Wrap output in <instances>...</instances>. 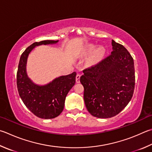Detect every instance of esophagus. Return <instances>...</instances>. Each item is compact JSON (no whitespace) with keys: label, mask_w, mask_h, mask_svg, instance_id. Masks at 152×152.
<instances>
[{"label":"esophagus","mask_w":152,"mask_h":152,"mask_svg":"<svg viewBox=\"0 0 152 152\" xmlns=\"http://www.w3.org/2000/svg\"><path fill=\"white\" fill-rule=\"evenodd\" d=\"M80 74H77L76 76V81L77 83H79L80 82Z\"/></svg>","instance_id":"obj_1"}]
</instances>
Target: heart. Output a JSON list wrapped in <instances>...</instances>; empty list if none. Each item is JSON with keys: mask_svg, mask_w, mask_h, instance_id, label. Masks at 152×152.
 Listing matches in <instances>:
<instances>
[{"mask_svg": "<svg viewBox=\"0 0 152 152\" xmlns=\"http://www.w3.org/2000/svg\"><path fill=\"white\" fill-rule=\"evenodd\" d=\"M93 49H94V46L92 45L88 46L85 50L86 54H90V52L92 51ZM104 49L102 47H98L96 49L94 50V51L91 53L90 56L89 57V60H89V62L91 63L96 62L97 60L100 59L102 56V55L104 54Z\"/></svg>", "mask_w": 152, "mask_h": 152, "instance_id": "obj_1", "label": "heart"}]
</instances>
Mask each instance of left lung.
Listing matches in <instances>:
<instances>
[{"mask_svg":"<svg viewBox=\"0 0 152 152\" xmlns=\"http://www.w3.org/2000/svg\"><path fill=\"white\" fill-rule=\"evenodd\" d=\"M111 54L97 64L83 70L80 77L84 100L93 116L109 118L125 108L135 87L134 59L127 49L112 40Z\"/></svg>","mask_w":152,"mask_h":152,"instance_id":"8db88e82","label":"left lung"}]
</instances>
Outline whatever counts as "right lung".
<instances>
[{"mask_svg":"<svg viewBox=\"0 0 152 152\" xmlns=\"http://www.w3.org/2000/svg\"><path fill=\"white\" fill-rule=\"evenodd\" d=\"M58 40H43L34 42L22 54L19 61L16 84L23 103L35 115L43 119H52L59 115L64 107L65 99L76 82V72L54 79L46 85H38L30 80L26 73L29 54L36 46L53 45Z\"/></svg>","mask_w":152,"mask_h":152,"instance_id":"1","label":"right lung"}]
</instances>
